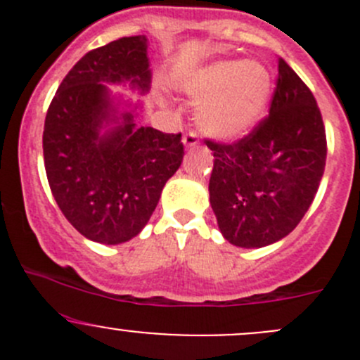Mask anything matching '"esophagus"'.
I'll list each match as a JSON object with an SVG mask.
<instances>
[{
	"label": "esophagus",
	"instance_id": "34e87169",
	"mask_svg": "<svg viewBox=\"0 0 360 360\" xmlns=\"http://www.w3.org/2000/svg\"><path fill=\"white\" fill-rule=\"evenodd\" d=\"M198 143H200V141H198L197 132H188L186 136L183 137V144L188 148V150H190V148H195Z\"/></svg>",
	"mask_w": 360,
	"mask_h": 360
}]
</instances>
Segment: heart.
Listing matches in <instances>:
<instances>
[{"instance_id": "1", "label": "heart", "mask_w": 360, "mask_h": 360, "mask_svg": "<svg viewBox=\"0 0 360 360\" xmlns=\"http://www.w3.org/2000/svg\"><path fill=\"white\" fill-rule=\"evenodd\" d=\"M271 75L261 63L245 59L219 60L203 68L188 85L198 127L219 141L249 134L263 118L271 97Z\"/></svg>"}]
</instances>
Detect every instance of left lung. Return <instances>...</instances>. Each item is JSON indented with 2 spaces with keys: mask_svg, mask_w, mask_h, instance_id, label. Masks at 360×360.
<instances>
[{
  "mask_svg": "<svg viewBox=\"0 0 360 360\" xmlns=\"http://www.w3.org/2000/svg\"><path fill=\"white\" fill-rule=\"evenodd\" d=\"M217 226L237 248H264L297 226L324 174L328 143L314 94L284 59L270 115L231 144L205 141Z\"/></svg>",
  "mask_w": 360,
  "mask_h": 360,
  "instance_id": "1",
  "label": "left lung"
}]
</instances>
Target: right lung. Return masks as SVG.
Returning a JSON list of instances; mask_svg holds the SVG:
<instances>
[{
	"label": "right lung",
	"instance_id": "add662e5",
	"mask_svg": "<svg viewBox=\"0 0 360 360\" xmlns=\"http://www.w3.org/2000/svg\"><path fill=\"white\" fill-rule=\"evenodd\" d=\"M106 82L150 90L146 36L90 50L72 66L46 111L43 158L69 223L89 240L116 245L146 226L184 146L181 134L137 125V106L120 112Z\"/></svg>",
	"mask_w": 360,
	"mask_h": 360
}]
</instances>
